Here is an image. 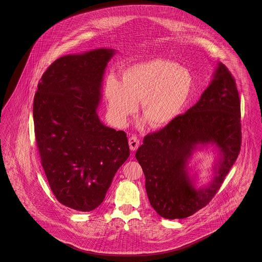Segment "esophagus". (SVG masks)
Masks as SVG:
<instances>
[{"label":"esophagus","instance_id":"obj_1","mask_svg":"<svg viewBox=\"0 0 262 262\" xmlns=\"http://www.w3.org/2000/svg\"><path fill=\"white\" fill-rule=\"evenodd\" d=\"M128 143L131 150H137L139 145V139L136 136H132L129 138Z\"/></svg>","mask_w":262,"mask_h":262}]
</instances>
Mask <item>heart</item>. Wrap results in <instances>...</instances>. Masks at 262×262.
<instances>
[{
  "label": "heart",
  "instance_id": "heart-1",
  "mask_svg": "<svg viewBox=\"0 0 262 262\" xmlns=\"http://www.w3.org/2000/svg\"><path fill=\"white\" fill-rule=\"evenodd\" d=\"M192 90L187 69L161 58L140 61L126 67L122 81L111 76L105 84V98L114 123L123 126L141 100V112L151 128L172 123L184 111Z\"/></svg>",
  "mask_w": 262,
  "mask_h": 262
}]
</instances>
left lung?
I'll return each instance as SVG.
<instances>
[{"instance_id":"1","label":"left lung","mask_w":262,"mask_h":262,"mask_svg":"<svg viewBox=\"0 0 262 262\" xmlns=\"http://www.w3.org/2000/svg\"><path fill=\"white\" fill-rule=\"evenodd\" d=\"M241 103L235 79L217 62L200 100L158 132L149 134L136 152L150 205L161 217L183 219L206 206L236 161L241 149ZM216 151L211 179L200 187L189 163L196 150Z\"/></svg>"}]
</instances>
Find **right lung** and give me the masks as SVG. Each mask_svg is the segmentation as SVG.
<instances>
[{"instance_id": "1", "label": "right lung", "mask_w": 262, "mask_h": 262, "mask_svg": "<svg viewBox=\"0 0 262 262\" xmlns=\"http://www.w3.org/2000/svg\"><path fill=\"white\" fill-rule=\"evenodd\" d=\"M113 49H96L56 60L34 95L35 139L45 174L64 206L91 212L105 200L130 155L126 134L107 127L97 110Z\"/></svg>"}]
</instances>
